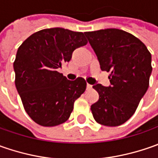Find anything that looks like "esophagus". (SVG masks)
<instances>
[{"label":"esophagus","mask_w":158,"mask_h":158,"mask_svg":"<svg viewBox=\"0 0 158 158\" xmlns=\"http://www.w3.org/2000/svg\"><path fill=\"white\" fill-rule=\"evenodd\" d=\"M87 89H92V85H90V84L87 83Z\"/></svg>","instance_id":"34e87169"}]
</instances>
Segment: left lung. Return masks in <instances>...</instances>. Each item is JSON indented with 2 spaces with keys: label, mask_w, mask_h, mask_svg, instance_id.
Segmentation results:
<instances>
[{
  "label": "left lung",
  "mask_w": 158,
  "mask_h": 158,
  "mask_svg": "<svg viewBox=\"0 0 158 158\" xmlns=\"http://www.w3.org/2000/svg\"><path fill=\"white\" fill-rule=\"evenodd\" d=\"M103 71L111 72V85L95 84L99 98L90 106L95 120L117 127L133 116L149 88L151 54L134 35L118 29L84 32Z\"/></svg>",
  "instance_id": "obj_1"
}]
</instances>
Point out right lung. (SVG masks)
I'll return each instance as SVG.
<instances>
[{"label": "right lung", "instance_id": "right-lung-1", "mask_svg": "<svg viewBox=\"0 0 158 158\" xmlns=\"http://www.w3.org/2000/svg\"><path fill=\"white\" fill-rule=\"evenodd\" d=\"M87 43L82 32L51 28L31 35L19 46L14 61L15 87L25 112L37 124L54 127L69 119L86 82L82 77L69 81L58 69Z\"/></svg>", "mask_w": 158, "mask_h": 158}]
</instances>
